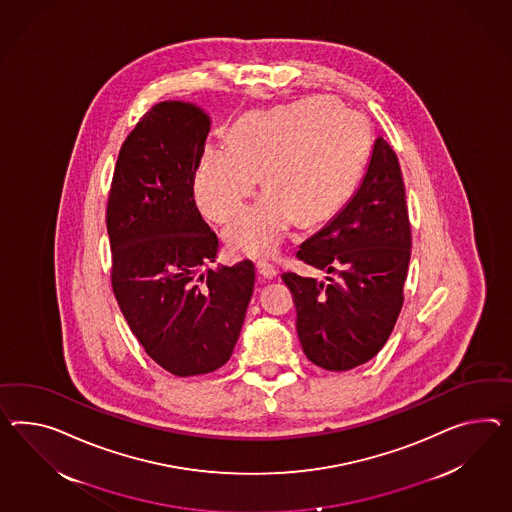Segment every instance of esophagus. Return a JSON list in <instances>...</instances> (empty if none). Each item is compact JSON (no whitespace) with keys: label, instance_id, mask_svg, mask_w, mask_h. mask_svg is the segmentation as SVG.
I'll return each instance as SVG.
<instances>
[{"label":"esophagus","instance_id":"obj_1","mask_svg":"<svg viewBox=\"0 0 512 512\" xmlns=\"http://www.w3.org/2000/svg\"><path fill=\"white\" fill-rule=\"evenodd\" d=\"M256 269H258V273L263 276V278H275L276 267L273 263L265 262V260H260V262L256 263Z\"/></svg>","mask_w":512,"mask_h":512}]
</instances>
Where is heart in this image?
Here are the masks:
<instances>
[{"mask_svg":"<svg viewBox=\"0 0 512 512\" xmlns=\"http://www.w3.org/2000/svg\"><path fill=\"white\" fill-rule=\"evenodd\" d=\"M371 146L366 118L330 98H302L237 120L230 143H208L195 172L200 210L230 221L256 191L269 187L226 230L230 249L271 256L291 228L327 221L360 182Z\"/></svg>","mask_w":512,"mask_h":512,"instance_id":"b5f03b06","label":"heart"}]
</instances>
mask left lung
I'll list each match as a JSON object with an SVG mask.
<instances>
[{
  "instance_id": "left-lung-1",
  "label": "left lung",
  "mask_w": 512,
  "mask_h": 512,
  "mask_svg": "<svg viewBox=\"0 0 512 512\" xmlns=\"http://www.w3.org/2000/svg\"><path fill=\"white\" fill-rule=\"evenodd\" d=\"M410 247L403 174L392 146L379 137L354 197L297 250L301 262L334 276L282 275L312 364L347 371L379 353L403 308Z\"/></svg>"
}]
</instances>
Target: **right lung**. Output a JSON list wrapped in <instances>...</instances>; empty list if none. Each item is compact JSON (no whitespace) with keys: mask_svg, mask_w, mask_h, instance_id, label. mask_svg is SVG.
Returning <instances> with one entry per match:
<instances>
[{"mask_svg":"<svg viewBox=\"0 0 512 512\" xmlns=\"http://www.w3.org/2000/svg\"><path fill=\"white\" fill-rule=\"evenodd\" d=\"M208 133L197 105L148 109L120 146L105 211L120 312L146 354L176 377L230 360L256 278L249 260L202 271L219 252L193 197Z\"/></svg>","mask_w":512,"mask_h":512,"instance_id":"right-lung-1","label":"right lung"}]
</instances>
